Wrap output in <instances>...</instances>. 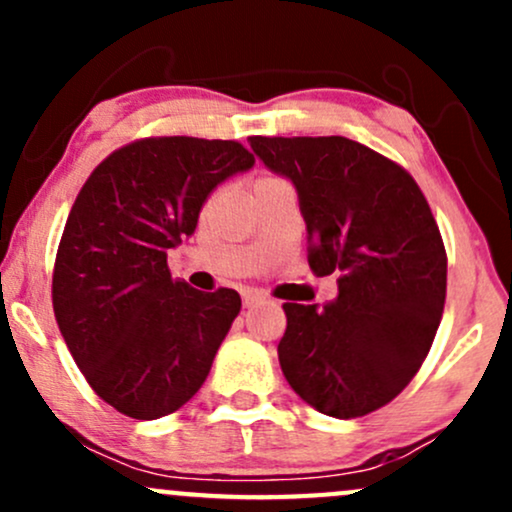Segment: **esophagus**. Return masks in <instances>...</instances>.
<instances>
[{"mask_svg":"<svg viewBox=\"0 0 512 512\" xmlns=\"http://www.w3.org/2000/svg\"><path fill=\"white\" fill-rule=\"evenodd\" d=\"M264 301V296L260 291H252V289H248V291H243V303H245V308H250V305H257V303H262Z\"/></svg>","mask_w":512,"mask_h":512,"instance_id":"34e87169","label":"esophagus"}]
</instances>
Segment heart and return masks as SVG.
Returning a JSON list of instances; mask_svg holds the SVG:
<instances>
[{
	"label": "heart",
	"mask_w": 512,
	"mask_h": 512,
	"mask_svg": "<svg viewBox=\"0 0 512 512\" xmlns=\"http://www.w3.org/2000/svg\"><path fill=\"white\" fill-rule=\"evenodd\" d=\"M272 180H279V178H269V175H264V178H257L255 185H262V182H272Z\"/></svg>",
	"instance_id": "b5f03b06"
}]
</instances>
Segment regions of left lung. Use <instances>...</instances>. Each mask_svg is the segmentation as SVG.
Segmentation results:
<instances>
[{
  "mask_svg": "<svg viewBox=\"0 0 512 512\" xmlns=\"http://www.w3.org/2000/svg\"><path fill=\"white\" fill-rule=\"evenodd\" d=\"M298 192L308 264L339 274L332 303H284L279 363L310 407L354 419L392 402L431 349L448 257L424 192L378 151L346 137H250Z\"/></svg>",
  "mask_w": 512,
  "mask_h": 512,
  "instance_id": "obj_1",
  "label": "left lung"
}]
</instances>
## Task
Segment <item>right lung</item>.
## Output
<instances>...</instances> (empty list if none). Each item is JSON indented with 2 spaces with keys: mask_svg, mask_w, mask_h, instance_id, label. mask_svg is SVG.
Returning <instances> with one entry per match:
<instances>
[{
  "mask_svg": "<svg viewBox=\"0 0 512 512\" xmlns=\"http://www.w3.org/2000/svg\"><path fill=\"white\" fill-rule=\"evenodd\" d=\"M255 166L238 142L149 137L117 149L81 187L52 274L57 325L96 395L132 419L190 402L240 313L233 289L170 276L216 185Z\"/></svg>",
  "mask_w": 512,
  "mask_h": 512,
  "instance_id": "1",
  "label": "right lung"
}]
</instances>
